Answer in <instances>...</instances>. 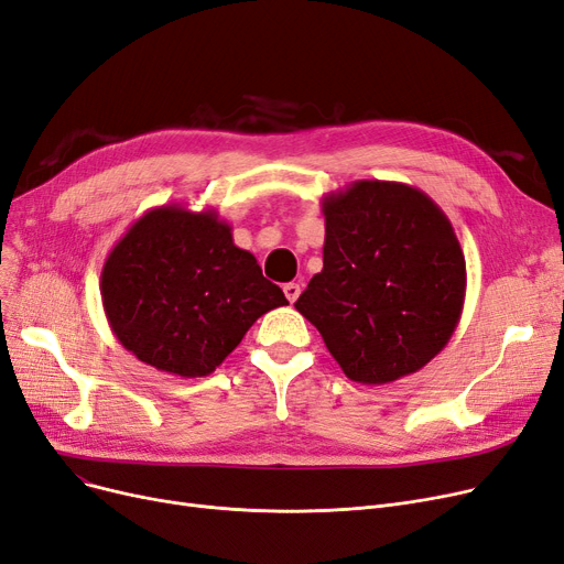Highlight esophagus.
Returning <instances> with one entry per match:
<instances>
[{"mask_svg": "<svg viewBox=\"0 0 564 564\" xmlns=\"http://www.w3.org/2000/svg\"><path fill=\"white\" fill-rule=\"evenodd\" d=\"M283 292H285L288 302H290V304H295V302H297V297H300V292H302V285H300V283H295V281H292V283H285V285H283Z\"/></svg>", "mask_w": 564, "mask_h": 564, "instance_id": "34e87169", "label": "esophagus"}]
</instances>
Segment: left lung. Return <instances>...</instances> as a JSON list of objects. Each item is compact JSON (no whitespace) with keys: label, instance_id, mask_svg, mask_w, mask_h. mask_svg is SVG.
Instances as JSON below:
<instances>
[{"label":"left lung","instance_id":"left-lung-1","mask_svg":"<svg viewBox=\"0 0 564 564\" xmlns=\"http://www.w3.org/2000/svg\"><path fill=\"white\" fill-rule=\"evenodd\" d=\"M321 205L323 272L295 308L350 380L417 373L449 343L465 302V256L447 214L424 191L380 180H357Z\"/></svg>","mask_w":564,"mask_h":564}]
</instances>
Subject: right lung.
Segmentation results:
<instances>
[{"mask_svg":"<svg viewBox=\"0 0 564 564\" xmlns=\"http://www.w3.org/2000/svg\"><path fill=\"white\" fill-rule=\"evenodd\" d=\"M101 300L117 340L154 369L203 378L267 311L285 306L216 209L144 212L108 253Z\"/></svg>","mask_w":564,"mask_h":564,"instance_id":"right-lung-1","label":"right lung"}]
</instances>
